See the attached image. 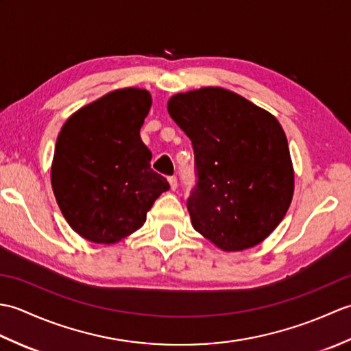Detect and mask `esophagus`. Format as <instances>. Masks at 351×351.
Segmentation results:
<instances>
[{
  "instance_id": "obj_1",
  "label": "esophagus",
  "mask_w": 351,
  "mask_h": 351,
  "mask_svg": "<svg viewBox=\"0 0 351 351\" xmlns=\"http://www.w3.org/2000/svg\"><path fill=\"white\" fill-rule=\"evenodd\" d=\"M169 184H170V189L171 190H176V187H178L176 176H169Z\"/></svg>"
}]
</instances>
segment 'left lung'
I'll return each mask as SVG.
<instances>
[{"instance_id": "obj_1", "label": "left lung", "mask_w": 351, "mask_h": 351, "mask_svg": "<svg viewBox=\"0 0 351 351\" xmlns=\"http://www.w3.org/2000/svg\"><path fill=\"white\" fill-rule=\"evenodd\" d=\"M170 117L195 151L193 228L237 252L264 241L287 214L294 171L287 136L268 111L221 87L171 96Z\"/></svg>"}]
</instances>
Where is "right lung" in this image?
Instances as JSON below:
<instances>
[{
    "label": "right lung",
    "mask_w": 351,
    "mask_h": 351,
    "mask_svg": "<svg viewBox=\"0 0 351 351\" xmlns=\"http://www.w3.org/2000/svg\"><path fill=\"white\" fill-rule=\"evenodd\" d=\"M151 106L147 90L121 88L80 108L58 134L52 191L69 226L88 241L113 244L136 232L170 189L140 138Z\"/></svg>",
    "instance_id": "right-lung-1"
}]
</instances>
